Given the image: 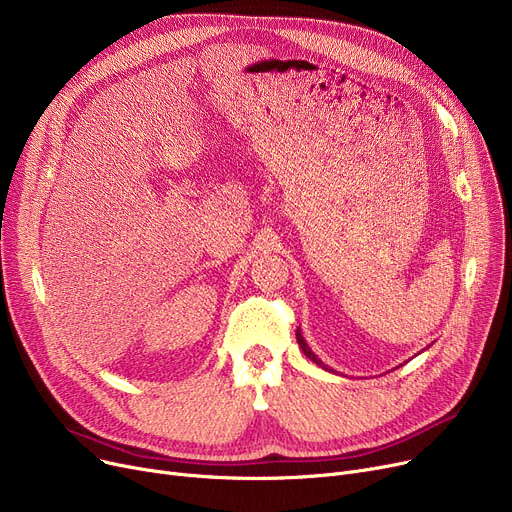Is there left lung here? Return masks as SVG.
I'll use <instances>...</instances> for the list:
<instances>
[{
  "mask_svg": "<svg viewBox=\"0 0 512 512\" xmlns=\"http://www.w3.org/2000/svg\"><path fill=\"white\" fill-rule=\"evenodd\" d=\"M297 340H299V346L303 348V353H305V357H309V359H311V361H313L315 365H319L321 369H326V371H332V373H334V369H330V367H328V365H326L324 361H321V359H319V357H317V355H315V353L311 351V348H309V344L305 342V338H303V334H301V330H297Z\"/></svg>",
  "mask_w": 512,
  "mask_h": 512,
  "instance_id": "left-lung-1",
  "label": "left lung"
}]
</instances>
